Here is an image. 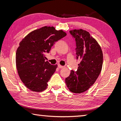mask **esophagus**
I'll list each match as a JSON object with an SVG mask.
<instances>
[{
    "instance_id": "34e87169",
    "label": "esophagus",
    "mask_w": 121,
    "mask_h": 121,
    "mask_svg": "<svg viewBox=\"0 0 121 121\" xmlns=\"http://www.w3.org/2000/svg\"><path fill=\"white\" fill-rule=\"evenodd\" d=\"M58 68L59 69H62V68H63V66H62V65H58Z\"/></svg>"
}]
</instances>
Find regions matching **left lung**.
<instances>
[{
	"label": "left lung",
	"instance_id": "8db88e82",
	"mask_svg": "<svg viewBox=\"0 0 121 121\" xmlns=\"http://www.w3.org/2000/svg\"><path fill=\"white\" fill-rule=\"evenodd\" d=\"M76 42V59H80L78 70L71 71L65 78L68 89L76 94L88 90L98 78L103 63V53L100 46L89 32L82 29L70 30Z\"/></svg>",
	"mask_w": 121,
	"mask_h": 121
}]
</instances>
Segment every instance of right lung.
<instances>
[{"mask_svg": "<svg viewBox=\"0 0 121 121\" xmlns=\"http://www.w3.org/2000/svg\"><path fill=\"white\" fill-rule=\"evenodd\" d=\"M66 35L62 30L44 26L30 32L20 43L16 52L17 73L30 91L41 92L47 88L57 65L45 61V54L49 52L55 43Z\"/></svg>", "mask_w": 121, "mask_h": 121, "instance_id": "1", "label": "right lung"}]
</instances>
